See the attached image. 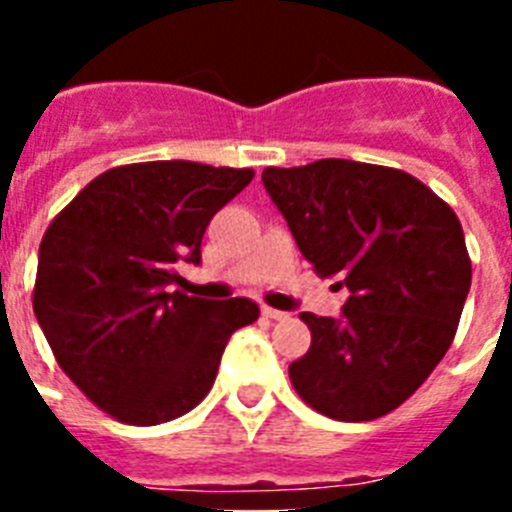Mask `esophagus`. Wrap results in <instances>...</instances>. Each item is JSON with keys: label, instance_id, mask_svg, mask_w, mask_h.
<instances>
[{"label": "esophagus", "instance_id": "obj_1", "mask_svg": "<svg viewBox=\"0 0 512 512\" xmlns=\"http://www.w3.org/2000/svg\"><path fill=\"white\" fill-rule=\"evenodd\" d=\"M261 312H264L266 318H271V320H284V318H287V312L277 310V307H269V305L261 307Z\"/></svg>", "mask_w": 512, "mask_h": 512}]
</instances>
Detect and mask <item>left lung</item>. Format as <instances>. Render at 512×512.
Wrapping results in <instances>:
<instances>
[{
    "instance_id": "1",
    "label": "left lung",
    "mask_w": 512,
    "mask_h": 512,
    "mask_svg": "<svg viewBox=\"0 0 512 512\" xmlns=\"http://www.w3.org/2000/svg\"><path fill=\"white\" fill-rule=\"evenodd\" d=\"M315 274L351 297L343 318L302 312L312 343L297 395L333 420L392 413L446 356L472 284L459 217L408 171L320 158L261 174Z\"/></svg>"
}]
</instances>
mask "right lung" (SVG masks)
<instances>
[{
	"label": "right lung",
	"mask_w": 512,
	"mask_h": 512,
	"mask_svg": "<svg viewBox=\"0 0 512 512\" xmlns=\"http://www.w3.org/2000/svg\"><path fill=\"white\" fill-rule=\"evenodd\" d=\"M253 169L146 161L104 171L40 241L33 310L66 377L128 425L182 418L212 390L228 338L259 318L246 297H187L176 264H200L212 215Z\"/></svg>",
	"instance_id": "1"
}]
</instances>
